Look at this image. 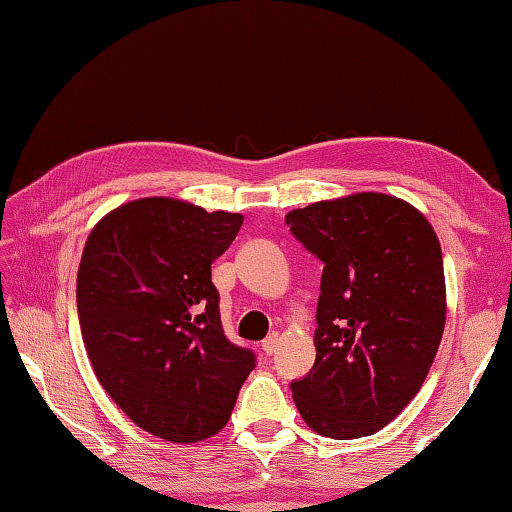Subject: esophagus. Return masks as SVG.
<instances>
[{
  "mask_svg": "<svg viewBox=\"0 0 512 512\" xmlns=\"http://www.w3.org/2000/svg\"><path fill=\"white\" fill-rule=\"evenodd\" d=\"M275 350H277V334L266 336V339L262 341V352L266 354V357H271V354H275Z\"/></svg>",
  "mask_w": 512,
  "mask_h": 512,
  "instance_id": "34e87169",
  "label": "esophagus"
}]
</instances>
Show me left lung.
Wrapping results in <instances>:
<instances>
[{"label": "left lung", "instance_id": "1", "mask_svg": "<svg viewBox=\"0 0 512 512\" xmlns=\"http://www.w3.org/2000/svg\"><path fill=\"white\" fill-rule=\"evenodd\" d=\"M287 225L323 262L316 361L293 400L320 436H370L420 391L443 339L438 237L413 205L375 192L311 203Z\"/></svg>", "mask_w": 512, "mask_h": 512}]
</instances>
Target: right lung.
Returning <instances> with one entry per match:
<instances>
[{
	"mask_svg": "<svg viewBox=\"0 0 512 512\" xmlns=\"http://www.w3.org/2000/svg\"><path fill=\"white\" fill-rule=\"evenodd\" d=\"M241 214L176 198L117 207L85 241L76 307L97 379L137 427L169 443L219 433L255 354L223 334L212 262Z\"/></svg>",
	"mask_w": 512,
	"mask_h": 512,
	"instance_id": "right-lung-1",
	"label": "right lung"
}]
</instances>
